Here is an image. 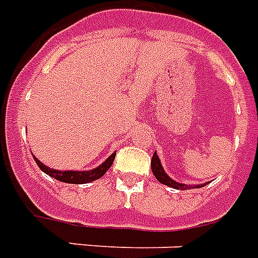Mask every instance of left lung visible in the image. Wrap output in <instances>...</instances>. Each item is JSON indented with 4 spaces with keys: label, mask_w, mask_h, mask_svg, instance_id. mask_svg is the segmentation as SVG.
<instances>
[{
    "label": "left lung",
    "mask_w": 258,
    "mask_h": 258,
    "mask_svg": "<svg viewBox=\"0 0 258 258\" xmlns=\"http://www.w3.org/2000/svg\"><path fill=\"white\" fill-rule=\"evenodd\" d=\"M151 170H153L154 175H155V178H157L161 183L166 184V186H169V187H172V188H178V190H187V188L190 187H194V188H198V187H204V186H206V184H196V186H188V184H183V183H179V182H175L174 179H171L167 174H166V171L163 170V167H162V163H161V159H159V157L157 155V153H154L153 158H151Z\"/></svg>",
    "instance_id": "8db88e82"
}]
</instances>
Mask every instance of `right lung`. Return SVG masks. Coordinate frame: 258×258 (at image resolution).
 <instances>
[{
	"mask_svg": "<svg viewBox=\"0 0 258 258\" xmlns=\"http://www.w3.org/2000/svg\"><path fill=\"white\" fill-rule=\"evenodd\" d=\"M115 155L116 153H113L109 155L108 159H105L100 166H97L95 169L88 170V171H72V170H68V171H61V170H54L49 169L48 166H45L42 162H40L36 157L34 161L37 163V166L42 171L48 174L49 176L54 178V179L60 180V182H66V183H74V184H82V183H88V182H92V180H96L99 178L104 175L107 170L112 166L113 159H115Z\"/></svg>",
	"mask_w": 258,
	"mask_h": 258,
	"instance_id": "add662e5",
	"label": "right lung"
}]
</instances>
